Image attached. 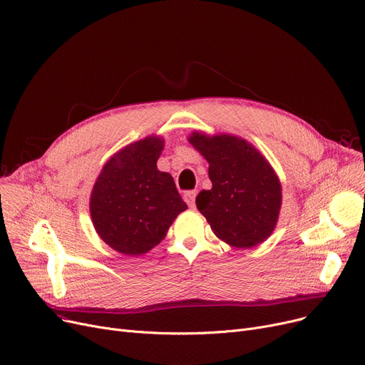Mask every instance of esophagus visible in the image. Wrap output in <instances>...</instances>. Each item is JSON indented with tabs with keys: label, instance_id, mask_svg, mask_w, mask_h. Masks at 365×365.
Instances as JSON below:
<instances>
[{
	"label": "esophagus",
	"instance_id": "34e87169",
	"mask_svg": "<svg viewBox=\"0 0 365 365\" xmlns=\"http://www.w3.org/2000/svg\"><path fill=\"white\" fill-rule=\"evenodd\" d=\"M195 197H197L195 191H187L183 195V198H185V201H186V204L189 205V207H194V205H195Z\"/></svg>",
	"mask_w": 365,
	"mask_h": 365
}]
</instances>
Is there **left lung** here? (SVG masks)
<instances>
[{
	"mask_svg": "<svg viewBox=\"0 0 365 365\" xmlns=\"http://www.w3.org/2000/svg\"><path fill=\"white\" fill-rule=\"evenodd\" d=\"M187 141L209 163L212 189L201 191L195 202L215 235L239 249L264 243L282 205V183L267 158L232 134L194 131Z\"/></svg>",
	"mask_w": 365,
	"mask_h": 365,
	"instance_id": "1",
	"label": "left lung"
}]
</instances>
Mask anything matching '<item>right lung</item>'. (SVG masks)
<instances>
[{
    "instance_id": "obj_1",
    "label": "right lung",
    "mask_w": 365,
    "mask_h": 365,
    "mask_svg": "<svg viewBox=\"0 0 365 365\" xmlns=\"http://www.w3.org/2000/svg\"><path fill=\"white\" fill-rule=\"evenodd\" d=\"M163 149L160 135L122 148L110 156L92 187L93 228L122 255L138 257L160 245L174 219L187 209L171 174L156 167Z\"/></svg>"
}]
</instances>
